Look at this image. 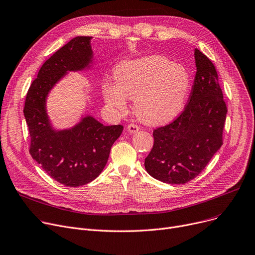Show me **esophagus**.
Masks as SVG:
<instances>
[{
	"label": "esophagus",
	"mask_w": 255,
	"mask_h": 255,
	"mask_svg": "<svg viewBox=\"0 0 255 255\" xmlns=\"http://www.w3.org/2000/svg\"><path fill=\"white\" fill-rule=\"evenodd\" d=\"M127 130H128L130 133H135V132L139 131V127H138L137 125H135V124H130V125H128Z\"/></svg>",
	"instance_id": "34e87169"
}]
</instances>
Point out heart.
Segmentation results:
<instances>
[{
  "mask_svg": "<svg viewBox=\"0 0 255 255\" xmlns=\"http://www.w3.org/2000/svg\"><path fill=\"white\" fill-rule=\"evenodd\" d=\"M115 80L103 88L109 107L124 112L127 98L134 99L137 117L151 125L174 119L183 109L192 85L185 67L161 55L120 62L115 69Z\"/></svg>",
  "mask_w": 255,
  "mask_h": 255,
  "instance_id": "heart-1",
  "label": "heart"
}]
</instances>
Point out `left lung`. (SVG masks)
Segmentation results:
<instances>
[{
    "label": "left lung",
    "mask_w": 255,
    "mask_h": 255,
    "mask_svg": "<svg viewBox=\"0 0 255 255\" xmlns=\"http://www.w3.org/2000/svg\"><path fill=\"white\" fill-rule=\"evenodd\" d=\"M195 60L188 105L173 122L154 130V145L144 160L147 173L165 183L194 179L223 145L228 109L215 66L198 49Z\"/></svg>",
    "instance_id": "8db88e82"
}]
</instances>
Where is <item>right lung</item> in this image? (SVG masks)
I'll return each mask as SVG.
<instances>
[{
    "mask_svg": "<svg viewBox=\"0 0 255 255\" xmlns=\"http://www.w3.org/2000/svg\"><path fill=\"white\" fill-rule=\"evenodd\" d=\"M91 39L76 37L44 62L27 91L23 109L30 136L29 154L49 176L66 186L94 180L123 131L122 125L105 126L91 116L83 117L70 129L55 130L47 115L46 99L54 85L69 72L90 67Z\"/></svg>",
    "mask_w": 255,
    "mask_h": 255,
    "instance_id": "add662e5",
    "label": "right lung"
}]
</instances>
